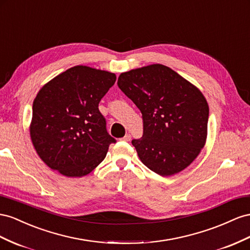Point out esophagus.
Wrapping results in <instances>:
<instances>
[{
  "label": "esophagus",
  "instance_id": "34e87169",
  "mask_svg": "<svg viewBox=\"0 0 250 250\" xmlns=\"http://www.w3.org/2000/svg\"><path fill=\"white\" fill-rule=\"evenodd\" d=\"M122 140H123V141H125V142H129V141L131 140V136H130L129 133H127L126 136H124V137L122 138Z\"/></svg>",
  "mask_w": 250,
  "mask_h": 250
}]
</instances>
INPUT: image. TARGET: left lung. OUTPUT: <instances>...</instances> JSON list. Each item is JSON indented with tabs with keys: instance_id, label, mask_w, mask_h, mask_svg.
I'll return each mask as SVG.
<instances>
[{
	"instance_id": "1",
	"label": "left lung",
	"mask_w": 250,
	"mask_h": 250,
	"mask_svg": "<svg viewBox=\"0 0 250 250\" xmlns=\"http://www.w3.org/2000/svg\"><path fill=\"white\" fill-rule=\"evenodd\" d=\"M118 86L142 113L143 137L131 141L142 163L163 177L190 165L204 147L209 117L197 87L161 64L121 73Z\"/></svg>"
}]
</instances>
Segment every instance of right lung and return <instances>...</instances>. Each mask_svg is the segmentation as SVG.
Listing matches in <instances>:
<instances>
[{
    "label": "right lung",
    "instance_id": "obj_1",
    "mask_svg": "<svg viewBox=\"0 0 250 250\" xmlns=\"http://www.w3.org/2000/svg\"><path fill=\"white\" fill-rule=\"evenodd\" d=\"M116 75L87 66L61 73L39 91L32 105L30 137L39 157L66 177L88 174L116 139L107 132L99 103Z\"/></svg>",
    "mask_w": 250,
    "mask_h": 250
}]
</instances>
